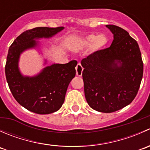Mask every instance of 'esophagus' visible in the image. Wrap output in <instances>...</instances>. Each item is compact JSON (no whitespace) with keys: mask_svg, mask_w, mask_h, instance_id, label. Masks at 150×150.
Segmentation results:
<instances>
[{"mask_svg":"<svg viewBox=\"0 0 150 150\" xmlns=\"http://www.w3.org/2000/svg\"><path fill=\"white\" fill-rule=\"evenodd\" d=\"M83 68L82 65L80 63H78L76 67V75L78 76H81L83 73Z\"/></svg>","mask_w":150,"mask_h":150,"instance_id":"1","label":"esophagus"}]
</instances>
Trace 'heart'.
<instances>
[{
	"mask_svg": "<svg viewBox=\"0 0 150 150\" xmlns=\"http://www.w3.org/2000/svg\"><path fill=\"white\" fill-rule=\"evenodd\" d=\"M85 41L88 45L91 44L93 42V48L95 50H99L104 48L107 45L108 40H107V36L104 34H100L96 37L94 35H90L86 38Z\"/></svg>",
	"mask_w": 150,
	"mask_h": 150,
	"instance_id": "1",
	"label": "heart"
}]
</instances>
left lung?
I'll return each mask as SVG.
<instances>
[{"label": "left lung", "mask_w": 150, "mask_h": 150, "mask_svg": "<svg viewBox=\"0 0 150 150\" xmlns=\"http://www.w3.org/2000/svg\"><path fill=\"white\" fill-rule=\"evenodd\" d=\"M114 37L109 48L83 59L82 76L88 105L105 113L113 112L132 102L143 76V62L137 42L126 30L106 25Z\"/></svg>", "instance_id": "8db88e82"}]
</instances>
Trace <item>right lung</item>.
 I'll return each instance as SVG.
<instances>
[{"instance_id": "right-lung-1", "label": "right lung", "mask_w": 150, "mask_h": 150, "mask_svg": "<svg viewBox=\"0 0 150 150\" xmlns=\"http://www.w3.org/2000/svg\"><path fill=\"white\" fill-rule=\"evenodd\" d=\"M64 28L38 27L26 30L9 47L5 67L7 83L16 102L29 111L46 115L59 110L68 86L75 76L78 62L72 60L67 64H53L43 68L37 75L24 76L19 69L20 54L38 46L37 39L49 38Z\"/></svg>"}]
</instances>
